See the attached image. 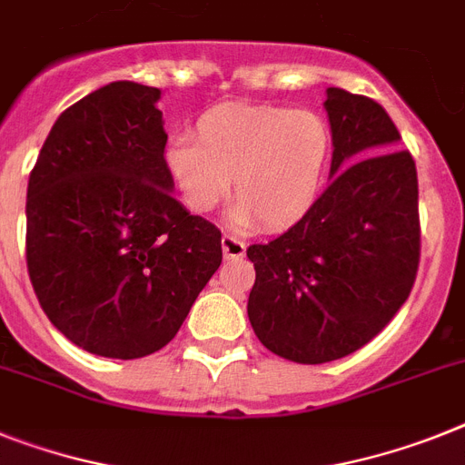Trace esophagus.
I'll use <instances>...</instances> for the list:
<instances>
[{"instance_id": "1", "label": "esophagus", "mask_w": 465, "mask_h": 465, "mask_svg": "<svg viewBox=\"0 0 465 465\" xmlns=\"http://www.w3.org/2000/svg\"><path fill=\"white\" fill-rule=\"evenodd\" d=\"M222 251H224L226 260H233V257H243L245 255V243L232 233H224L222 236Z\"/></svg>"}]
</instances>
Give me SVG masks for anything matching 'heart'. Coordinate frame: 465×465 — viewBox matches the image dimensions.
<instances>
[{
    "instance_id": "b5f03b06",
    "label": "heart",
    "mask_w": 465,
    "mask_h": 465,
    "mask_svg": "<svg viewBox=\"0 0 465 465\" xmlns=\"http://www.w3.org/2000/svg\"><path fill=\"white\" fill-rule=\"evenodd\" d=\"M331 124L312 111L214 106L196 120V142L177 136L165 170L191 213H210L229 196L232 222L281 229L302 220L322 196L333 163Z\"/></svg>"
}]
</instances>
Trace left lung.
Returning <instances> with one entry per match:
<instances>
[{
    "mask_svg": "<svg viewBox=\"0 0 465 465\" xmlns=\"http://www.w3.org/2000/svg\"><path fill=\"white\" fill-rule=\"evenodd\" d=\"M323 106L335 142L329 189L288 232L248 248L252 331L298 364L347 357L376 338L407 302L420 260L416 163L397 148L392 118L338 87Z\"/></svg>",
    "mask_w": 465,
    "mask_h": 465,
    "instance_id": "obj_1",
    "label": "left lung"
}]
</instances>
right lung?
<instances>
[{
	"label": "right lung",
	"instance_id": "right-lung-1",
	"mask_svg": "<svg viewBox=\"0 0 465 465\" xmlns=\"http://www.w3.org/2000/svg\"><path fill=\"white\" fill-rule=\"evenodd\" d=\"M160 89L111 82L65 108L27 182L35 295L99 357L158 352L222 264V233L173 196Z\"/></svg>",
	"mask_w": 465,
	"mask_h": 465
}]
</instances>
